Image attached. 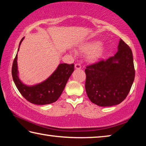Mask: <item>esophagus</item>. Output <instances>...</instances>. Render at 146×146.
<instances>
[{
    "instance_id": "esophagus-1",
    "label": "esophagus",
    "mask_w": 146,
    "mask_h": 146,
    "mask_svg": "<svg viewBox=\"0 0 146 146\" xmlns=\"http://www.w3.org/2000/svg\"><path fill=\"white\" fill-rule=\"evenodd\" d=\"M75 68L76 69H77V70H80V69H81V65H80V64H79V63L75 64Z\"/></svg>"
}]
</instances>
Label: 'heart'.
I'll return each mask as SVG.
<instances>
[{
    "mask_svg": "<svg viewBox=\"0 0 146 146\" xmlns=\"http://www.w3.org/2000/svg\"><path fill=\"white\" fill-rule=\"evenodd\" d=\"M80 49L83 52L89 53L88 58L91 61H96L102 57L104 48L101 45L100 41L92 40L80 46Z\"/></svg>",
    "mask_w": 146,
    "mask_h": 146,
    "instance_id": "heart-1",
    "label": "heart"
}]
</instances>
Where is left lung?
<instances>
[{"label":"left lung","mask_w":146,"mask_h":146,"mask_svg":"<svg viewBox=\"0 0 146 146\" xmlns=\"http://www.w3.org/2000/svg\"><path fill=\"white\" fill-rule=\"evenodd\" d=\"M85 73L86 91L91 102L102 107L119 104L135 79L131 49L120 39L114 56L86 66Z\"/></svg>","instance_id":"1"}]
</instances>
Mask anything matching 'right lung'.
<instances>
[{
    "label": "right lung",
    "mask_w": 146,
    "mask_h": 146,
    "mask_svg": "<svg viewBox=\"0 0 146 146\" xmlns=\"http://www.w3.org/2000/svg\"><path fill=\"white\" fill-rule=\"evenodd\" d=\"M24 38L20 42L19 48ZM17 60V54L13 60L11 70L15 84L24 98L36 105H46L56 102L74 71L73 64H60L52 75L45 81L35 86H28L24 84L19 78Z\"/></svg>",
    "instance_id": "right-lung-1"
}]
</instances>
